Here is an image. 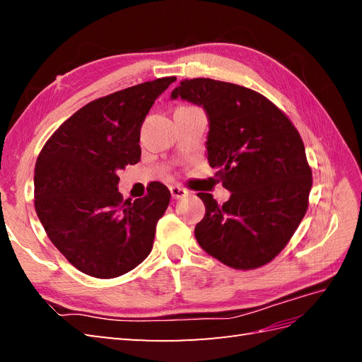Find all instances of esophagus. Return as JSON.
I'll return each mask as SVG.
<instances>
[{"label":"esophagus","mask_w":362,"mask_h":362,"mask_svg":"<svg viewBox=\"0 0 362 362\" xmlns=\"http://www.w3.org/2000/svg\"><path fill=\"white\" fill-rule=\"evenodd\" d=\"M169 191H171L173 199H182V197L188 196V191L180 188V187H169Z\"/></svg>","instance_id":"esophagus-1"}]
</instances>
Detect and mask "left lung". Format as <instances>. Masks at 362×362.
<instances>
[{
    "instance_id": "left-lung-1",
    "label": "left lung",
    "mask_w": 362,
    "mask_h": 362,
    "mask_svg": "<svg viewBox=\"0 0 362 362\" xmlns=\"http://www.w3.org/2000/svg\"><path fill=\"white\" fill-rule=\"evenodd\" d=\"M177 98L205 110L206 158L232 193L222 205L197 194L205 204L194 228L199 245L233 269L267 264L308 209L311 168L297 129L267 98L236 83L185 79L173 90Z\"/></svg>"
}]
</instances>
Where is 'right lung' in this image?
<instances>
[{"mask_svg": "<svg viewBox=\"0 0 362 362\" xmlns=\"http://www.w3.org/2000/svg\"><path fill=\"white\" fill-rule=\"evenodd\" d=\"M175 78L143 82L91 101L68 118L37 158L35 211L51 243L81 272L115 279L149 255L171 193L153 182L122 202L118 171L140 161V129Z\"/></svg>", "mask_w": 362, "mask_h": 362, "instance_id": "1", "label": "right lung"}]
</instances>
